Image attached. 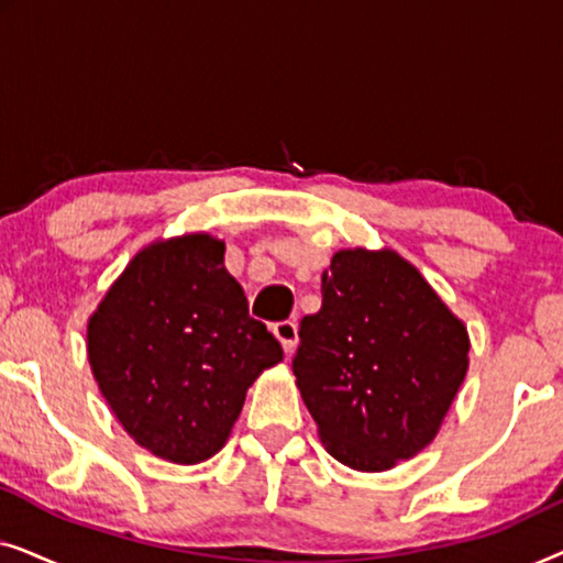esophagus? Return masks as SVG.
I'll return each instance as SVG.
<instances>
[{
  "label": "esophagus",
  "mask_w": 563,
  "mask_h": 563,
  "mask_svg": "<svg viewBox=\"0 0 563 563\" xmlns=\"http://www.w3.org/2000/svg\"><path fill=\"white\" fill-rule=\"evenodd\" d=\"M274 335L279 338V343L284 345V351L287 353H291L297 349V341H299V335H297V322L295 320H279V322H274Z\"/></svg>",
  "instance_id": "34e87169"
}]
</instances>
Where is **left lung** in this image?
<instances>
[{"label":"left lung","mask_w":563,"mask_h":563,"mask_svg":"<svg viewBox=\"0 0 563 563\" xmlns=\"http://www.w3.org/2000/svg\"><path fill=\"white\" fill-rule=\"evenodd\" d=\"M297 387L328 453L384 472L433 441L468 368V335L399 253L338 251L299 322Z\"/></svg>","instance_id":"obj_1"}]
</instances>
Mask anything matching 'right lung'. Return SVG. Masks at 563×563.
<instances>
[{
    "label": "right lung",
    "instance_id": "obj_1",
    "mask_svg": "<svg viewBox=\"0 0 563 563\" xmlns=\"http://www.w3.org/2000/svg\"><path fill=\"white\" fill-rule=\"evenodd\" d=\"M99 391L130 438L158 459L199 464L225 445L245 391L282 345L249 314L207 233L135 253L87 328Z\"/></svg>",
    "mask_w": 563,
    "mask_h": 563
}]
</instances>
